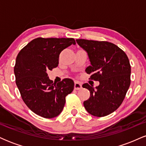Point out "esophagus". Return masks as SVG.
<instances>
[{
	"instance_id": "obj_1",
	"label": "esophagus",
	"mask_w": 146,
	"mask_h": 146,
	"mask_svg": "<svg viewBox=\"0 0 146 146\" xmlns=\"http://www.w3.org/2000/svg\"><path fill=\"white\" fill-rule=\"evenodd\" d=\"M74 88L75 90H80L82 88V84L78 82H75Z\"/></svg>"
}]
</instances>
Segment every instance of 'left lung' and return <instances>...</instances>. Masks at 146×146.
<instances>
[{
  "instance_id": "1",
  "label": "left lung",
  "mask_w": 146,
  "mask_h": 146,
  "mask_svg": "<svg viewBox=\"0 0 146 146\" xmlns=\"http://www.w3.org/2000/svg\"><path fill=\"white\" fill-rule=\"evenodd\" d=\"M76 42L89 58L90 66L86 73L100 82L96 87L87 83L82 85L90 93L89 99L84 102V108L93 116H106L120 106L130 86L131 67L128 56L108 42L84 39Z\"/></svg>"
}]
</instances>
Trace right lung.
<instances>
[{
  "mask_svg": "<svg viewBox=\"0 0 146 146\" xmlns=\"http://www.w3.org/2000/svg\"><path fill=\"white\" fill-rule=\"evenodd\" d=\"M73 38H38L28 43L16 57V83L25 104L36 115L51 119L62 111L66 96L74 88V82L64 79L53 83L47 71L58 66L62 51Z\"/></svg>",
  "mask_w": 146,
  "mask_h": 146,
  "instance_id": "1",
  "label": "right lung"
}]
</instances>
